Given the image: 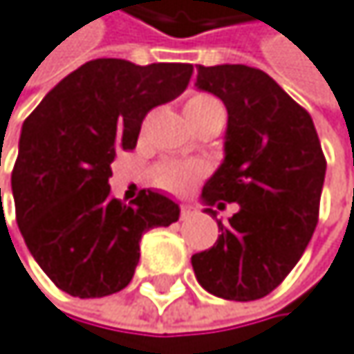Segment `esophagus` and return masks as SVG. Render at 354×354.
<instances>
[{"label":"esophagus","mask_w":354,"mask_h":354,"mask_svg":"<svg viewBox=\"0 0 354 354\" xmlns=\"http://www.w3.org/2000/svg\"><path fill=\"white\" fill-rule=\"evenodd\" d=\"M192 215H196V207H192V205H181V219H189Z\"/></svg>","instance_id":"34e87169"}]
</instances>
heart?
Returning a JSON list of instances; mask_svg holds the SVG:
<instances>
[{
	"label": "heart",
	"mask_w": 354,
	"mask_h": 354,
	"mask_svg": "<svg viewBox=\"0 0 354 354\" xmlns=\"http://www.w3.org/2000/svg\"><path fill=\"white\" fill-rule=\"evenodd\" d=\"M211 113H223V105L205 93L192 95L185 103V115L189 122L203 120ZM203 175V169L196 165H181V162H165L160 167H156L151 173V181L171 194H183L189 189V185Z\"/></svg>",
	"instance_id": "heart-1"
}]
</instances>
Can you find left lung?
Segmentation results:
<instances>
[{
    "mask_svg": "<svg viewBox=\"0 0 354 354\" xmlns=\"http://www.w3.org/2000/svg\"><path fill=\"white\" fill-rule=\"evenodd\" d=\"M196 69V86L227 109L225 158L203 201L241 209L227 225L217 219V243L192 255V266L209 293L251 302L277 289L308 247L327 162L310 113L268 73L247 65Z\"/></svg>",
    "mask_w": 354,
    "mask_h": 354,
    "instance_id": "1",
    "label": "left lung"
}]
</instances>
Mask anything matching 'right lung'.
I'll use <instances>...</instances> for the list:
<instances>
[{
	"instance_id": "right-lung-1",
	"label": "right lung",
	"mask_w": 354,
	"mask_h": 354,
	"mask_svg": "<svg viewBox=\"0 0 354 354\" xmlns=\"http://www.w3.org/2000/svg\"><path fill=\"white\" fill-rule=\"evenodd\" d=\"M187 63L88 61L63 77L25 120L12 171L16 223L59 289L103 297L124 289L149 227L179 219V205L141 189L124 205L111 196L118 149H133L149 109L179 97Z\"/></svg>"
}]
</instances>
